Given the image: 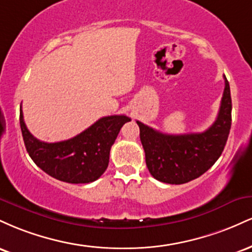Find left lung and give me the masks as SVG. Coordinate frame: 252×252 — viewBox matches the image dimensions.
Here are the masks:
<instances>
[{
	"label": "left lung",
	"mask_w": 252,
	"mask_h": 252,
	"mask_svg": "<svg viewBox=\"0 0 252 252\" xmlns=\"http://www.w3.org/2000/svg\"><path fill=\"white\" fill-rule=\"evenodd\" d=\"M225 89L215 123L206 131L195 134L169 135L150 128L140 121V138L146 163L156 180L181 185L204 174L221 155L231 129L230 85Z\"/></svg>",
	"instance_id": "left-lung-1"
}]
</instances>
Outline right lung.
I'll return each instance as SVG.
<instances>
[{
  "mask_svg": "<svg viewBox=\"0 0 252 252\" xmlns=\"http://www.w3.org/2000/svg\"><path fill=\"white\" fill-rule=\"evenodd\" d=\"M129 121L124 115L102 117L70 140L47 143L31 134L20 108V126L32 160L52 178L68 184H89L100 178L108 168L111 146Z\"/></svg>",
  "mask_w": 252,
  "mask_h": 252,
  "instance_id": "right-lung-1",
  "label": "right lung"
}]
</instances>
